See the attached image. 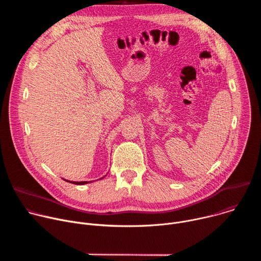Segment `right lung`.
<instances>
[{
	"label": "right lung",
	"instance_id": "add662e5",
	"mask_svg": "<svg viewBox=\"0 0 261 261\" xmlns=\"http://www.w3.org/2000/svg\"><path fill=\"white\" fill-rule=\"evenodd\" d=\"M103 178V177H102ZM67 181H69V182H71V184H75V185H85V184H88L89 181H70V180H67Z\"/></svg>",
	"mask_w": 261,
	"mask_h": 261
}]
</instances>
